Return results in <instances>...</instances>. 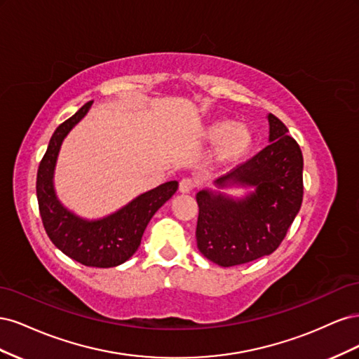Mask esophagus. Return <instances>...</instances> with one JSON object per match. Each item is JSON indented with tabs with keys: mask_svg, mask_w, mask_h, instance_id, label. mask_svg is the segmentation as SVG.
I'll return each instance as SVG.
<instances>
[{
	"mask_svg": "<svg viewBox=\"0 0 359 359\" xmlns=\"http://www.w3.org/2000/svg\"><path fill=\"white\" fill-rule=\"evenodd\" d=\"M193 189H194V182L190 178L181 180V182H180V193L187 194V193H191Z\"/></svg>",
	"mask_w": 359,
	"mask_h": 359,
	"instance_id": "esophagus-1",
	"label": "esophagus"
}]
</instances>
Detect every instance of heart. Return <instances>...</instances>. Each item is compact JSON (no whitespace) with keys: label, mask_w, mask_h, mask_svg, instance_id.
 <instances>
[{"label":"heart","mask_w":359,"mask_h":359,"mask_svg":"<svg viewBox=\"0 0 359 359\" xmlns=\"http://www.w3.org/2000/svg\"><path fill=\"white\" fill-rule=\"evenodd\" d=\"M199 137L203 144L215 145L212 158L222 166H231L245 158L256 140L252 127L231 118L214 119L201 130Z\"/></svg>","instance_id":"obj_1"}]
</instances>
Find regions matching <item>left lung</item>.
<instances>
[{
	"label": "left lung",
	"mask_w": 359,
	"mask_h": 359,
	"mask_svg": "<svg viewBox=\"0 0 359 359\" xmlns=\"http://www.w3.org/2000/svg\"><path fill=\"white\" fill-rule=\"evenodd\" d=\"M269 145L214 187L198 191L199 252L220 266L268 256L283 241L302 203V153L287 127L266 115ZM245 188L241 197L226 189Z\"/></svg>",
	"instance_id": "obj_1"
}]
</instances>
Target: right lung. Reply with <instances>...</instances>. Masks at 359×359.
Instances as JSON below:
<instances>
[{"mask_svg": "<svg viewBox=\"0 0 359 359\" xmlns=\"http://www.w3.org/2000/svg\"><path fill=\"white\" fill-rule=\"evenodd\" d=\"M91 106L93 102L83 104L53 132L37 172V201L46 233L64 255L86 266L112 268L136 253L149 220L175 194L178 181H168L140 193L121 208L99 219H85L69 210L55 190L57 161L64 139Z\"/></svg>", "mask_w": 359, "mask_h": 359, "instance_id": "1", "label": "right lung"}]
</instances>
